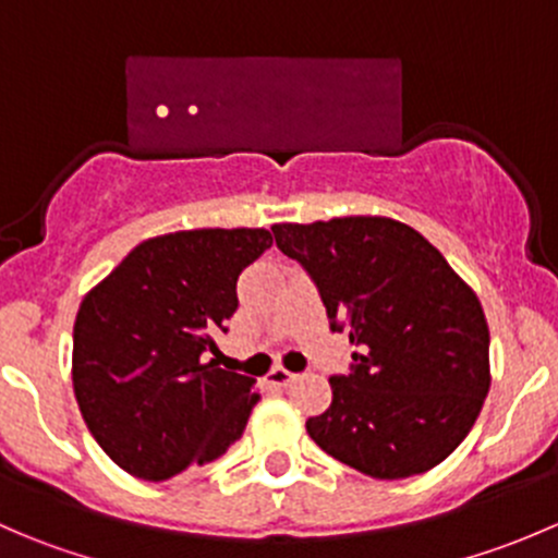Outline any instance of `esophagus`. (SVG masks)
Listing matches in <instances>:
<instances>
[{
	"mask_svg": "<svg viewBox=\"0 0 558 558\" xmlns=\"http://www.w3.org/2000/svg\"><path fill=\"white\" fill-rule=\"evenodd\" d=\"M294 380H296V375L289 373L286 367H275L272 373L267 375V384L275 386V388H286L289 384H294Z\"/></svg>",
	"mask_w": 558,
	"mask_h": 558,
	"instance_id": "34e87169",
	"label": "esophagus"
}]
</instances>
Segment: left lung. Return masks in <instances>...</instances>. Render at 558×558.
Instances as JSON below:
<instances>
[{
    "label": "left lung",
    "mask_w": 558,
    "mask_h": 558,
    "mask_svg": "<svg viewBox=\"0 0 558 558\" xmlns=\"http://www.w3.org/2000/svg\"><path fill=\"white\" fill-rule=\"evenodd\" d=\"M275 243L318 289L331 331L356 345L307 418L315 446L378 481L448 459L483 408L488 326L475 291L424 234L391 218L275 223Z\"/></svg>",
    "instance_id": "8db88e82"
}]
</instances>
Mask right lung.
<instances>
[{
    "label": "right lung",
    "instance_id": "right-lung-1",
    "mask_svg": "<svg viewBox=\"0 0 558 558\" xmlns=\"http://www.w3.org/2000/svg\"><path fill=\"white\" fill-rule=\"evenodd\" d=\"M267 229L145 240L86 294L72 329V386L99 448L129 475L167 481L243 437L256 380L218 367L216 337Z\"/></svg>",
    "mask_w": 558,
    "mask_h": 558
}]
</instances>
